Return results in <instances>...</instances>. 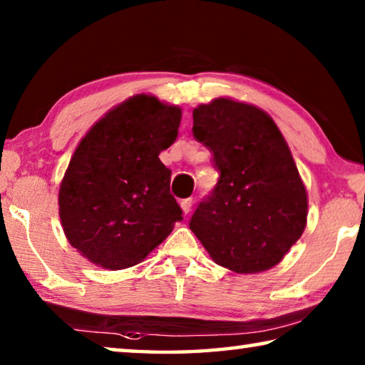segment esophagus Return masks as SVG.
Here are the masks:
<instances>
[{
	"mask_svg": "<svg viewBox=\"0 0 365 365\" xmlns=\"http://www.w3.org/2000/svg\"><path fill=\"white\" fill-rule=\"evenodd\" d=\"M191 206H193V200H191V197H187V200L180 201V207L185 214H188L191 211Z\"/></svg>",
	"mask_w": 365,
	"mask_h": 365,
	"instance_id": "34e87169",
	"label": "esophagus"
}]
</instances>
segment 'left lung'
<instances>
[{
    "label": "left lung",
    "mask_w": 365,
    "mask_h": 365,
    "mask_svg": "<svg viewBox=\"0 0 365 365\" xmlns=\"http://www.w3.org/2000/svg\"><path fill=\"white\" fill-rule=\"evenodd\" d=\"M193 135L220 175L191 215V232L222 267L272 269L307 220L304 183L279 127L252 104L217 98L193 110Z\"/></svg>",
    "instance_id": "obj_1"
}]
</instances>
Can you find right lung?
Instances as JSON below:
<instances>
[{"mask_svg": "<svg viewBox=\"0 0 365 365\" xmlns=\"http://www.w3.org/2000/svg\"><path fill=\"white\" fill-rule=\"evenodd\" d=\"M178 106L137 95L98 120L80 141L59 188L69 243L90 262L137 265L169 237L182 209L159 153L174 143Z\"/></svg>", "mask_w": 365, "mask_h": 365, "instance_id": "1", "label": "right lung"}]
</instances>
